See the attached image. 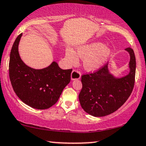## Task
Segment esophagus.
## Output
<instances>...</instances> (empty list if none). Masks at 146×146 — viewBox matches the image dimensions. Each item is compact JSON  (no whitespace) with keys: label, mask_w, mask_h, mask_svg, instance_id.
<instances>
[{"label":"esophagus","mask_w":146,"mask_h":146,"mask_svg":"<svg viewBox=\"0 0 146 146\" xmlns=\"http://www.w3.org/2000/svg\"><path fill=\"white\" fill-rule=\"evenodd\" d=\"M81 78V73L76 70H73L71 73V79L72 80H76Z\"/></svg>","instance_id":"obj_1"}]
</instances>
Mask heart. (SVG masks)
I'll return each instance as SVG.
<instances>
[{"label": "heart", "mask_w": 146, "mask_h": 146, "mask_svg": "<svg viewBox=\"0 0 146 146\" xmlns=\"http://www.w3.org/2000/svg\"><path fill=\"white\" fill-rule=\"evenodd\" d=\"M112 54L111 48L100 42H92L79 46L77 48V52L71 48L66 50V57L70 63H77L79 56L84 59L83 66L89 72L99 71L110 59Z\"/></svg>", "instance_id": "obj_1"}]
</instances>
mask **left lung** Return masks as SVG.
<instances>
[{
    "label": "left lung",
    "mask_w": 146,
    "mask_h": 146,
    "mask_svg": "<svg viewBox=\"0 0 146 146\" xmlns=\"http://www.w3.org/2000/svg\"><path fill=\"white\" fill-rule=\"evenodd\" d=\"M130 56L129 73L115 77L106 63L99 71L82 76V89L79 100L82 108L94 117H104L117 110L130 96L135 84L136 61L133 50L127 48Z\"/></svg>",
    "instance_id": "1"
}]
</instances>
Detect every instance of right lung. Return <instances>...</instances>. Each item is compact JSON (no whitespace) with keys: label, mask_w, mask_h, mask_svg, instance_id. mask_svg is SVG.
<instances>
[{"label":"right lung","mask_w":146,"mask_h":146,"mask_svg":"<svg viewBox=\"0 0 146 146\" xmlns=\"http://www.w3.org/2000/svg\"><path fill=\"white\" fill-rule=\"evenodd\" d=\"M21 36L22 34L17 36L11 50V83L16 95L25 104L36 109H47L58 101L62 90L69 84L72 69H60L55 61L42 69L28 67L18 51Z\"/></svg>","instance_id":"right-lung-1"}]
</instances>
